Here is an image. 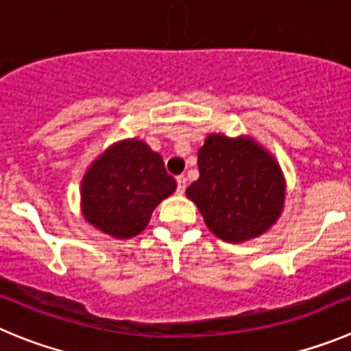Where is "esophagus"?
<instances>
[{
	"label": "esophagus",
	"instance_id": "1",
	"mask_svg": "<svg viewBox=\"0 0 351 351\" xmlns=\"http://www.w3.org/2000/svg\"><path fill=\"white\" fill-rule=\"evenodd\" d=\"M176 183H178V192L183 194V192H185V187H187V178H185V175L176 176Z\"/></svg>",
	"mask_w": 351,
	"mask_h": 351
}]
</instances>
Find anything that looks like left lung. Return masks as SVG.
I'll return each instance as SVG.
<instances>
[{
	"label": "left lung",
	"instance_id": "left-lung-1",
	"mask_svg": "<svg viewBox=\"0 0 351 351\" xmlns=\"http://www.w3.org/2000/svg\"><path fill=\"white\" fill-rule=\"evenodd\" d=\"M199 178L185 191L217 238L241 243L282 215L285 178L273 156L248 136L210 134L197 152Z\"/></svg>",
	"mask_w": 351,
	"mask_h": 351
}]
</instances>
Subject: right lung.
<instances>
[{
    "instance_id": "add662e5",
    "label": "right lung",
    "mask_w": 351,
    "mask_h": 351,
    "mask_svg": "<svg viewBox=\"0 0 351 351\" xmlns=\"http://www.w3.org/2000/svg\"><path fill=\"white\" fill-rule=\"evenodd\" d=\"M176 191L162 157L141 140L113 143L82 178L85 220L105 234L128 239L148 226L157 204Z\"/></svg>"
}]
</instances>
